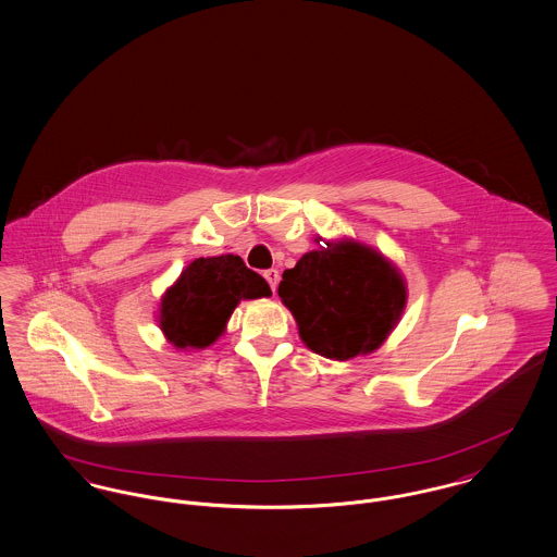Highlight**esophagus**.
<instances>
[{
	"label": "esophagus",
	"instance_id": "34e87169",
	"mask_svg": "<svg viewBox=\"0 0 557 557\" xmlns=\"http://www.w3.org/2000/svg\"><path fill=\"white\" fill-rule=\"evenodd\" d=\"M264 280L269 282V286H271V290L275 293V288H277V284H280V271L277 269H267L264 273Z\"/></svg>",
	"mask_w": 557,
	"mask_h": 557
}]
</instances>
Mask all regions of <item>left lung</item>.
<instances>
[{
	"label": "left lung",
	"instance_id": "8db88e82",
	"mask_svg": "<svg viewBox=\"0 0 557 557\" xmlns=\"http://www.w3.org/2000/svg\"><path fill=\"white\" fill-rule=\"evenodd\" d=\"M324 244L282 273L277 295L297 320L311 351L349 360L373 354L403 318L407 282L380 250L356 239Z\"/></svg>",
	"mask_w": 557,
	"mask_h": 557
}]
</instances>
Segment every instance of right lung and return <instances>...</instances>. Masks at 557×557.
Instances as JSON below:
<instances>
[{"instance_id":"1","label":"right lung","mask_w":557,"mask_h":557,"mask_svg":"<svg viewBox=\"0 0 557 557\" xmlns=\"http://www.w3.org/2000/svg\"><path fill=\"white\" fill-rule=\"evenodd\" d=\"M271 297L269 284L235 255L195 258L163 293L157 322L180 351H201L226 331L242 300Z\"/></svg>"}]
</instances>
